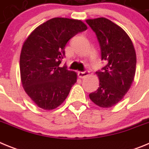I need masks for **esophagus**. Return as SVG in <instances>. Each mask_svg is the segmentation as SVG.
Segmentation results:
<instances>
[{
	"label": "esophagus",
	"instance_id": "obj_1",
	"mask_svg": "<svg viewBox=\"0 0 149 149\" xmlns=\"http://www.w3.org/2000/svg\"><path fill=\"white\" fill-rule=\"evenodd\" d=\"M89 72L88 71H84V72H78L77 74H78V77H81V78H84V77H86V76L89 75Z\"/></svg>",
	"mask_w": 149,
	"mask_h": 149
}]
</instances>
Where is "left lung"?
Here are the masks:
<instances>
[{"label":"left lung","mask_w":149,"mask_h":149,"mask_svg":"<svg viewBox=\"0 0 149 149\" xmlns=\"http://www.w3.org/2000/svg\"><path fill=\"white\" fill-rule=\"evenodd\" d=\"M101 48V60L106 65L96 72L99 87L89 94L96 105L109 108L125 95L134 81L136 57L131 39L119 26L105 18L88 19Z\"/></svg>","instance_id":"obj_1"}]
</instances>
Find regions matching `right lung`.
I'll list each match as a JSON object with an SVG mask.
<instances>
[{
	"label": "right lung",
	"instance_id": "add662e5",
	"mask_svg": "<svg viewBox=\"0 0 149 149\" xmlns=\"http://www.w3.org/2000/svg\"><path fill=\"white\" fill-rule=\"evenodd\" d=\"M86 29L80 20L54 18L36 27L24 42L20 55L22 86L40 108L60 106L77 81V74L60 64L67 42Z\"/></svg>",
	"mask_w": 149,
	"mask_h": 149
}]
</instances>
